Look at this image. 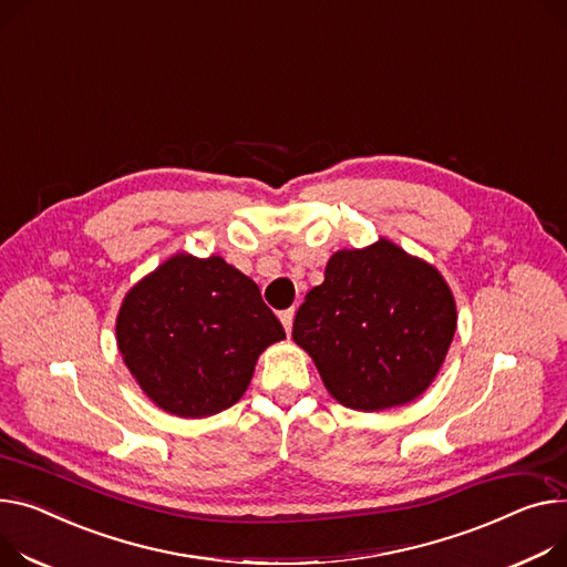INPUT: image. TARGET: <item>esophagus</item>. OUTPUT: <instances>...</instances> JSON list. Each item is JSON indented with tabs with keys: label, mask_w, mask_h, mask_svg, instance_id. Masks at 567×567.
<instances>
[{
	"label": "esophagus",
	"mask_w": 567,
	"mask_h": 567,
	"mask_svg": "<svg viewBox=\"0 0 567 567\" xmlns=\"http://www.w3.org/2000/svg\"><path fill=\"white\" fill-rule=\"evenodd\" d=\"M280 321H282V326H285V330H287V334H289V332H291V323H293V310L280 312Z\"/></svg>",
	"instance_id": "obj_1"
}]
</instances>
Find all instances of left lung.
<instances>
[{"label":"left lung","instance_id":"8db88e82","mask_svg":"<svg viewBox=\"0 0 567 567\" xmlns=\"http://www.w3.org/2000/svg\"><path fill=\"white\" fill-rule=\"evenodd\" d=\"M456 300L433 264L381 237L337 250L293 319V342L330 396L381 412L429 390L456 332Z\"/></svg>","mask_w":567,"mask_h":567}]
</instances>
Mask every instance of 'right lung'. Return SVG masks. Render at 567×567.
Segmentation results:
<instances>
[{
  "instance_id": "1",
  "label": "right lung",
  "mask_w": 567,
  "mask_h": 567,
  "mask_svg": "<svg viewBox=\"0 0 567 567\" xmlns=\"http://www.w3.org/2000/svg\"><path fill=\"white\" fill-rule=\"evenodd\" d=\"M285 328L259 287L218 255L177 252L123 298L116 344L143 394L175 417L235 405Z\"/></svg>"
}]
</instances>
